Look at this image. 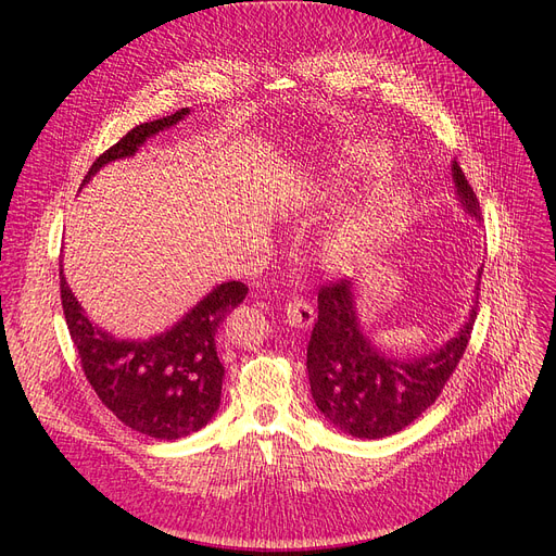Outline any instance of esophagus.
<instances>
[{
    "label": "esophagus",
    "mask_w": 556,
    "mask_h": 556,
    "mask_svg": "<svg viewBox=\"0 0 556 556\" xmlns=\"http://www.w3.org/2000/svg\"><path fill=\"white\" fill-rule=\"evenodd\" d=\"M283 319L293 329H311L313 327V306L304 300H293L283 306Z\"/></svg>",
    "instance_id": "1"
}]
</instances>
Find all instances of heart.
<instances>
[{
	"mask_svg": "<svg viewBox=\"0 0 556 556\" xmlns=\"http://www.w3.org/2000/svg\"><path fill=\"white\" fill-rule=\"evenodd\" d=\"M333 189L344 191L361 180H369L390 168V149L374 137H342L336 146ZM407 202V187L396 180L378 182L358 207L331 233L325 254L338 270H354L374 250L383 225L401 214Z\"/></svg>",
	"mask_w": 556,
	"mask_h": 556,
	"instance_id": "heart-1",
	"label": "heart"
}]
</instances>
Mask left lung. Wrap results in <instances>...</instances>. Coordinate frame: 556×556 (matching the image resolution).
<instances>
[{
  "mask_svg": "<svg viewBox=\"0 0 556 556\" xmlns=\"http://www.w3.org/2000/svg\"><path fill=\"white\" fill-rule=\"evenodd\" d=\"M451 175L459 207L480 220L478 198L455 160ZM480 277L482 270L476 290ZM473 323L476 306L444 344L421 356L401 358L367 336L352 281L325 286L317 295V323L306 349L311 394L319 415L358 440H381L410 426L442 394L469 344Z\"/></svg>",
  "mask_w": 556,
  "mask_h": 556,
  "instance_id": "left-lung-1",
  "label": "left lung"
}]
</instances>
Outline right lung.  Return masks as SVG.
<instances>
[{
    "label": "right lung",
    "instance_id": "right-lung-1",
    "mask_svg": "<svg viewBox=\"0 0 556 556\" xmlns=\"http://www.w3.org/2000/svg\"><path fill=\"white\" fill-rule=\"evenodd\" d=\"M189 112L182 108L132 128L92 164L80 189L103 166L132 157ZM245 295L248 286L241 281L216 283L166 331L137 340L116 338L87 317L61 268L63 311L87 381L122 424L164 442L198 432L218 413L225 367L218 361L216 333Z\"/></svg>",
    "mask_w": 556,
    "mask_h": 556
}]
</instances>
